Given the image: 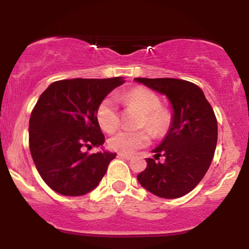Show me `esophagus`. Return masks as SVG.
Masks as SVG:
<instances>
[{"instance_id": "34e87169", "label": "esophagus", "mask_w": 249, "mask_h": 249, "mask_svg": "<svg viewBox=\"0 0 249 249\" xmlns=\"http://www.w3.org/2000/svg\"><path fill=\"white\" fill-rule=\"evenodd\" d=\"M118 156L121 157V158L126 159V160H131V159L133 158V156H131V154H127V153H118Z\"/></svg>"}]
</instances>
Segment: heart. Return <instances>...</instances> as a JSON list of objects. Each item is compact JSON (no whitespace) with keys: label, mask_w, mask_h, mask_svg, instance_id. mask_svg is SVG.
<instances>
[{"label":"heart","mask_w":249,"mask_h":249,"mask_svg":"<svg viewBox=\"0 0 249 249\" xmlns=\"http://www.w3.org/2000/svg\"><path fill=\"white\" fill-rule=\"evenodd\" d=\"M128 105L136 107L144 113L142 125H146L154 133H161L166 130L170 117L160 107V99L152 90L142 87L134 88L119 97ZM97 121L107 132H113L119 125V115L113 97H107L97 108ZM150 142V133L146 130L128 131L122 130L108 139V146L122 153H132L138 148L146 146Z\"/></svg>","instance_id":"obj_1"}]
</instances>
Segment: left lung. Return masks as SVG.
<instances>
[{"instance_id": "8db88e82", "label": "left lung", "mask_w": 249, "mask_h": 249, "mask_svg": "<svg viewBox=\"0 0 249 249\" xmlns=\"http://www.w3.org/2000/svg\"><path fill=\"white\" fill-rule=\"evenodd\" d=\"M166 96L172 107L171 124L154 159L137 176L139 184L154 196L176 199L190 193L206 174L218 142V123L210 103L198 85L176 78H134Z\"/></svg>"}]
</instances>
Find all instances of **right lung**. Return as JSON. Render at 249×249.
Masks as SVG:
<instances>
[{"label": "right lung", "mask_w": 249, "mask_h": 249, "mask_svg": "<svg viewBox=\"0 0 249 249\" xmlns=\"http://www.w3.org/2000/svg\"><path fill=\"white\" fill-rule=\"evenodd\" d=\"M124 77L53 82L37 101L29 121V147L39 176L57 193L84 196L98 186L117 156L104 150L97 108ZM84 146L101 147L88 155Z\"/></svg>", "instance_id": "obj_1"}]
</instances>
